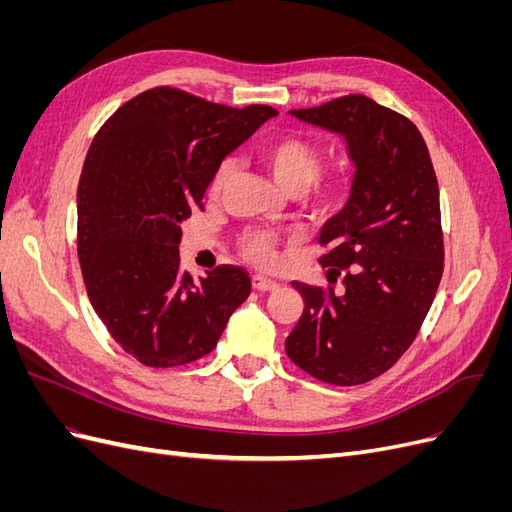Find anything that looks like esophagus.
<instances>
[{
	"label": "esophagus",
	"instance_id": "34e87169",
	"mask_svg": "<svg viewBox=\"0 0 512 512\" xmlns=\"http://www.w3.org/2000/svg\"><path fill=\"white\" fill-rule=\"evenodd\" d=\"M252 286H254V290H258V292H271V290L280 288V284L269 280V277H262V275H254V277H252Z\"/></svg>",
	"mask_w": 512,
	"mask_h": 512
}]
</instances>
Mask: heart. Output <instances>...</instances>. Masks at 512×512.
<instances>
[{
    "mask_svg": "<svg viewBox=\"0 0 512 512\" xmlns=\"http://www.w3.org/2000/svg\"><path fill=\"white\" fill-rule=\"evenodd\" d=\"M260 156L265 160L275 181L280 183L282 190H286L288 194H301L312 185L316 200H329L333 196L335 190L331 183L316 181L322 168V151L316 143L309 141V138L294 132L275 136L262 147ZM235 175V162H224L211 183V196H220L226 190V185L235 179ZM241 250L247 260L260 267L271 265L275 258V243L269 235H265V232H247L241 239Z\"/></svg>",
    "mask_w": 512,
    "mask_h": 512,
    "instance_id": "obj_1",
    "label": "heart"
}]
</instances>
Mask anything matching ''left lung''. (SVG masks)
Returning <instances> with one entry per match:
<instances>
[{
    "label": "left lung",
    "instance_id": "8db88e82",
    "mask_svg": "<svg viewBox=\"0 0 512 512\" xmlns=\"http://www.w3.org/2000/svg\"><path fill=\"white\" fill-rule=\"evenodd\" d=\"M346 141L354 177L348 203L324 222L320 258L335 284L292 282L303 316L286 354L309 376L337 386L378 378L404 354L436 297L444 243L440 190L427 145L414 123L354 94L290 111Z\"/></svg>",
    "mask_w": 512,
    "mask_h": 512
}]
</instances>
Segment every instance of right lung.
<instances>
[{
    "label": "right lung",
    "mask_w": 512,
    "mask_h": 512,
    "mask_svg": "<svg viewBox=\"0 0 512 512\" xmlns=\"http://www.w3.org/2000/svg\"><path fill=\"white\" fill-rule=\"evenodd\" d=\"M275 115L156 87L117 108L91 143L76 192L83 280L104 327L138 363L198 361L250 297L241 267L200 282L179 269L181 224L203 207L228 153Z\"/></svg>",
    "instance_id": "1"
}]
</instances>
